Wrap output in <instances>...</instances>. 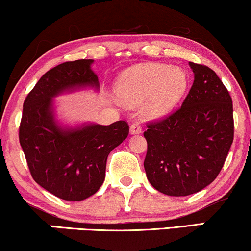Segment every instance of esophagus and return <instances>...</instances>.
I'll return each mask as SVG.
<instances>
[{"label": "esophagus", "mask_w": 251, "mask_h": 251, "mask_svg": "<svg viewBox=\"0 0 251 251\" xmlns=\"http://www.w3.org/2000/svg\"><path fill=\"white\" fill-rule=\"evenodd\" d=\"M129 131H131L132 134H139L142 132V125H140L139 122H134L131 124V127H129Z\"/></svg>", "instance_id": "1"}]
</instances>
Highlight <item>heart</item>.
I'll return each instance as SVG.
<instances>
[{
	"mask_svg": "<svg viewBox=\"0 0 251 251\" xmlns=\"http://www.w3.org/2000/svg\"><path fill=\"white\" fill-rule=\"evenodd\" d=\"M188 75L180 68L165 63H149L128 68L120 74L117 96L123 102L134 105L146 98L144 114L159 118L170 113L188 88Z\"/></svg>",
	"mask_w": 251,
	"mask_h": 251,
	"instance_id": "heart-1",
	"label": "heart"
}]
</instances>
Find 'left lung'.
Wrapping results in <instances>:
<instances>
[{"mask_svg": "<svg viewBox=\"0 0 251 251\" xmlns=\"http://www.w3.org/2000/svg\"><path fill=\"white\" fill-rule=\"evenodd\" d=\"M195 80L176 111L146 124L144 168L151 185L169 196H189L216 179L234 140L229 91L211 68L190 62Z\"/></svg>", "mask_w": 251, "mask_h": 251, "instance_id": "1", "label": "left lung"}]
</instances>
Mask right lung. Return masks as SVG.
<instances>
[{"mask_svg": "<svg viewBox=\"0 0 251 251\" xmlns=\"http://www.w3.org/2000/svg\"><path fill=\"white\" fill-rule=\"evenodd\" d=\"M93 60L67 61L41 76L24 102L19 139L33 179L65 201L94 195L105 179L109 152L127 138L129 126L119 120L108 126L63 129L54 119L53 99L65 89L99 87L91 70Z\"/></svg>", "mask_w": 251, "mask_h": 251, "instance_id": "1", "label": "right lung"}]
</instances>
